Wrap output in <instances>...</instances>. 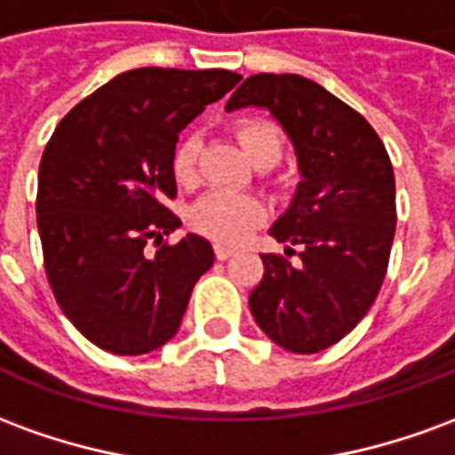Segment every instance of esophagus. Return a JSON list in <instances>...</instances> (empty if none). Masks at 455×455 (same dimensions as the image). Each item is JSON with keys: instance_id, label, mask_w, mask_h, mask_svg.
<instances>
[{"instance_id": "esophagus-1", "label": "esophagus", "mask_w": 455, "mask_h": 455, "mask_svg": "<svg viewBox=\"0 0 455 455\" xmlns=\"http://www.w3.org/2000/svg\"><path fill=\"white\" fill-rule=\"evenodd\" d=\"M234 253H236V251H234L231 246H221V243L214 246V256H217V260H227V258H231Z\"/></svg>"}]
</instances>
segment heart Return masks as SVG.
Listing matches in <instances>:
<instances>
[{
	"instance_id": "b5f03b06",
	"label": "heart",
	"mask_w": 455,
	"mask_h": 455,
	"mask_svg": "<svg viewBox=\"0 0 455 455\" xmlns=\"http://www.w3.org/2000/svg\"><path fill=\"white\" fill-rule=\"evenodd\" d=\"M234 136L241 143L253 165L270 168L283 156V129L275 121L263 116H248L234 124ZM199 139L185 136L172 150V178L182 188H195L199 182ZM266 219L263 202L253 195H231V192H212L189 212V224L202 236L214 238L221 243H238Z\"/></svg>"
}]
</instances>
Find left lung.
Wrapping results in <instances>:
<instances>
[{
	"label": "left lung",
	"instance_id": "8db88e82",
	"mask_svg": "<svg viewBox=\"0 0 455 455\" xmlns=\"http://www.w3.org/2000/svg\"><path fill=\"white\" fill-rule=\"evenodd\" d=\"M241 107L273 114L302 175L270 228L287 253L302 246V263L263 253L251 315L285 351L319 353L368 315L387 273L397 224L390 156L361 114L302 75H251L227 104Z\"/></svg>",
	"mask_w": 455,
	"mask_h": 455
}]
</instances>
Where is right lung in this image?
Listing matches in <instances>:
<instances>
[{
    "label": "right lung",
    "instance_id": "right-lung-1",
    "mask_svg": "<svg viewBox=\"0 0 455 455\" xmlns=\"http://www.w3.org/2000/svg\"><path fill=\"white\" fill-rule=\"evenodd\" d=\"M228 70L139 68L73 107L38 168L36 219L45 275L63 315L102 351L140 355L178 334L192 287L214 263L197 234L146 253L180 227V131L236 87Z\"/></svg>",
    "mask_w": 455,
    "mask_h": 455
}]
</instances>
